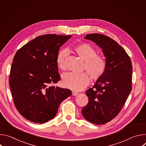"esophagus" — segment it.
<instances>
[{"label": "esophagus", "mask_w": 146, "mask_h": 146, "mask_svg": "<svg viewBox=\"0 0 146 146\" xmlns=\"http://www.w3.org/2000/svg\"><path fill=\"white\" fill-rule=\"evenodd\" d=\"M78 94V93H77V92H75V91H73L72 92V95H73V96H76Z\"/></svg>", "instance_id": "1"}]
</instances>
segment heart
I'll list each match as a JSON object with an SVG mask.
<instances>
[{"mask_svg":"<svg viewBox=\"0 0 146 146\" xmlns=\"http://www.w3.org/2000/svg\"><path fill=\"white\" fill-rule=\"evenodd\" d=\"M73 50L76 55L85 62L83 70L88 74L66 73L62 76V84L65 88L78 91L84 90L89 85L91 81L90 76L94 81L98 80L103 77L106 70L107 62L105 57L98 55L96 50L86 43L75 46ZM68 51L65 50L60 51L57 54L56 64L60 70L66 69L65 60Z\"/></svg>","mask_w":146,"mask_h":146,"instance_id":"b5f03b06","label":"heart"}]
</instances>
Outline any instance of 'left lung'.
<instances>
[{"label":"left lung","mask_w":146,"mask_h":146,"mask_svg":"<svg viewBox=\"0 0 146 146\" xmlns=\"http://www.w3.org/2000/svg\"><path fill=\"white\" fill-rule=\"evenodd\" d=\"M85 38L102 48L107 68L103 77L86 92L88 103L81 112L88 121L105 124L119 114L132 90V62L124 49L109 37L92 33L86 35Z\"/></svg>","instance_id":"8db88e82"}]
</instances>
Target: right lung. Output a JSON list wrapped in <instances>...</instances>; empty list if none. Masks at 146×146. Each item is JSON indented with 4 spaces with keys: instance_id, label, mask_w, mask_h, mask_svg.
Segmentation results:
<instances>
[{
    "instance_id": "1",
    "label": "right lung",
    "mask_w": 146,
    "mask_h": 146,
    "mask_svg": "<svg viewBox=\"0 0 146 146\" xmlns=\"http://www.w3.org/2000/svg\"><path fill=\"white\" fill-rule=\"evenodd\" d=\"M71 35L39 36L16 52L9 84L14 105L26 119L43 123L56 115L60 103L72 91L54 86L60 80L56 58Z\"/></svg>"
}]
</instances>
